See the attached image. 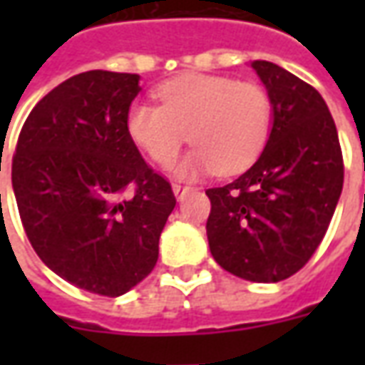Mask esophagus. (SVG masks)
Instances as JSON below:
<instances>
[{"mask_svg":"<svg viewBox=\"0 0 365 365\" xmlns=\"http://www.w3.org/2000/svg\"><path fill=\"white\" fill-rule=\"evenodd\" d=\"M172 187H174V193L178 199H183V195H187L190 191H193L191 185H182V183H174Z\"/></svg>","mask_w":365,"mask_h":365,"instance_id":"obj_1","label":"esophagus"}]
</instances>
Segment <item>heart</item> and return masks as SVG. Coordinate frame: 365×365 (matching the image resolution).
Masks as SVG:
<instances>
[{"instance_id":"b5f03b06","label":"heart","mask_w":365,"mask_h":365,"mask_svg":"<svg viewBox=\"0 0 365 365\" xmlns=\"http://www.w3.org/2000/svg\"><path fill=\"white\" fill-rule=\"evenodd\" d=\"M160 105L128 107V138L158 166H172L187 140L195 144L180 174H238L268 143L274 103L258 82L227 76L183 74L156 88Z\"/></svg>"}]
</instances>
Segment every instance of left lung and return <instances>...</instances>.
Returning a JSON list of instances; mask_svg holds the SVG:
<instances>
[{"label": "left lung", "instance_id": "obj_1", "mask_svg": "<svg viewBox=\"0 0 365 365\" xmlns=\"http://www.w3.org/2000/svg\"><path fill=\"white\" fill-rule=\"evenodd\" d=\"M274 103L268 144L250 170L207 190L209 248L242 279L275 283L297 274L327 235L344 183L336 125L313 86L256 60Z\"/></svg>", "mask_w": 365, "mask_h": 365}]
</instances>
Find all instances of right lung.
Instances as JSON below:
<instances>
[{
    "label": "right lung",
    "mask_w": 365,
    "mask_h": 365,
    "mask_svg": "<svg viewBox=\"0 0 365 365\" xmlns=\"http://www.w3.org/2000/svg\"><path fill=\"white\" fill-rule=\"evenodd\" d=\"M138 74L90 70L33 107L11 182L38 258L80 289L119 297L150 274L175 195L128 138ZM130 189L133 194H127Z\"/></svg>",
    "instance_id": "right-lung-1"
}]
</instances>
